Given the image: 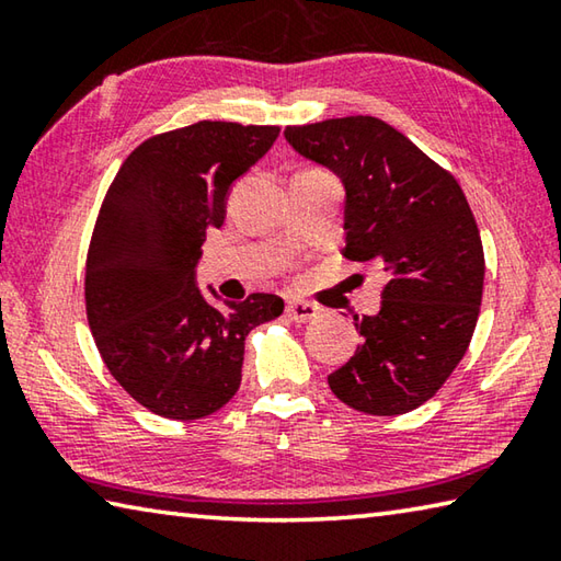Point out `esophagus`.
Wrapping results in <instances>:
<instances>
[{"label": "esophagus", "instance_id": "34e87169", "mask_svg": "<svg viewBox=\"0 0 561 561\" xmlns=\"http://www.w3.org/2000/svg\"><path fill=\"white\" fill-rule=\"evenodd\" d=\"M287 317L291 321H297V324H304V321H311L319 317V307H314V304H309V301H289Z\"/></svg>", "mask_w": 561, "mask_h": 561}]
</instances>
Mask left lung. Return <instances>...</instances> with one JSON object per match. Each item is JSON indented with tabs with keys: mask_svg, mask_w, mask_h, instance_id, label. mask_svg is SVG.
Returning a JSON list of instances; mask_svg holds the SVG:
<instances>
[{
	"mask_svg": "<svg viewBox=\"0 0 561 561\" xmlns=\"http://www.w3.org/2000/svg\"><path fill=\"white\" fill-rule=\"evenodd\" d=\"M284 138L344 183V257L388 277L378 314L354 317L364 344L329 388L360 413L413 411L448 381L480 314L485 254L462 187L374 116L287 126Z\"/></svg>",
	"mask_w": 561,
	"mask_h": 561,
	"instance_id": "left-lung-1",
	"label": "left lung"
}]
</instances>
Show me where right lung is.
Masks as SVG:
<instances>
[{
  "label": "right lung",
  "instance_id": "right-lung-1",
  "mask_svg": "<svg viewBox=\"0 0 561 561\" xmlns=\"http://www.w3.org/2000/svg\"><path fill=\"white\" fill-rule=\"evenodd\" d=\"M277 126L201 121L140 144L103 197L87 257V317L103 364L133 401L197 421L242 381L244 339L277 319V294L207 304L195 267L222 227L232 183L267 153Z\"/></svg>",
  "mask_w": 561,
  "mask_h": 561
}]
</instances>
